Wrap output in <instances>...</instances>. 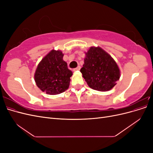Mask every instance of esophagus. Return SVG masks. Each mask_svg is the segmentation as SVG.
Listing matches in <instances>:
<instances>
[{
  "label": "esophagus",
  "instance_id": "obj_1",
  "mask_svg": "<svg viewBox=\"0 0 153 153\" xmlns=\"http://www.w3.org/2000/svg\"><path fill=\"white\" fill-rule=\"evenodd\" d=\"M80 69V66H78L77 68H75L73 69V71H79Z\"/></svg>",
  "mask_w": 153,
  "mask_h": 153
}]
</instances>
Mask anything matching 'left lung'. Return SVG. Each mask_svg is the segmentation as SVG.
<instances>
[{"mask_svg": "<svg viewBox=\"0 0 153 153\" xmlns=\"http://www.w3.org/2000/svg\"><path fill=\"white\" fill-rule=\"evenodd\" d=\"M80 72L88 85L99 91L112 89L120 78L117 64L100 47H91L88 50Z\"/></svg>", "mask_w": 153, "mask_h": 153, "instance_id": "8db88e82", "label": "left lung"}]
</instances>
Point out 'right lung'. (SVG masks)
<instances>
[{
  "label": "right lung",
  "instance_id": "add662e5",
  "mask_svg": "<svg viewBox=\"0 0 153 153\" xmlns=\"http://www.w3.org/2000/svg\"><path fill=\"white\" fill-rule=\"evenodd\" d=\"M62 52L52 50L41 60L34 75L36 85L48 94H58L67 90L73 75L63 61Z\"/></svg>",
  "mask_w": 153,
  "mask_h": 153
}]
</instances>
